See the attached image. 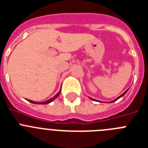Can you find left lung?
<instances>
[{"mask_svg":"<svg viewBox=\"0 0 148 148\" xmlns=\"http://www.w3.org/2000/svg\"><path fill=\"white\" fill-rule=\"evenodd\" d=\"M128 90H129V89H128ZM128 90H127L126 91H125V92H123V93L121 94V95H119V97H117V98H116V99H114V100H113V101H110V102H108V103H113V102H114V101H116V100H118L119 99H120V98H121V97H122V96H124V95H125V94L126 93V92H127V91H128ZM89 98H90V99H91V100L96 101H99V102H101V101H98V100H96V99H92V98H91V97H89Z\"/></svg>","mask_w":148,"mask_h":148,"instance_id":"1","label":"left lung"}]
</instances>
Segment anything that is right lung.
Wrapping results in <instances>:
<instances>
[{
    "instance_id": "obj_1",
    "label": "right lung",
    "mask_w": 148,
    "mask_h": 148,
    "mask_svg": "<svg viewBox=\"0 0 148 148\" xmlns=\"http://www.w3.org/2000/svg\"><path fill=\"white\" fill-rule=\"evenodd\" d=\"M61 90H59V92H58V93L56 94V95H55L54 97L51 98V99H49V100L45 101H43V102H35V101H32V100H29V99H27V101H29V102L32 103V104H49V103L52 102V101H53V100H55V99H56V98H58V95H59V94H60V92H61Z\"/></svg>"
}]
</instances>
